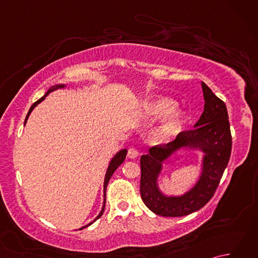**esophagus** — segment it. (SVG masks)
<instances>
[{"label": "esophagus", "instance_id": "1", "mask_svg": "<svg viewBox=\"0 0 258 258\" xmlns=\"http://www.w3.org/2000/svg\"><path fill=\"white\" fill-rule=\"evenodd\" d=\"M127 156L130 158H136L139 156V151L135 149V147H130L127 151Z\"/></svg>", "mask_w": 258, "mask_h": 258}]
</instances>
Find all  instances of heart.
Masks as SVG:
<instances>
[{
  "mask_svg": "<svg viewBox=\"0 0 258 258\" xmlns=\"http://www.w3.org/2000/svg\"><path fill=\"white\" fill-rule=\"evenodd\" d=\"M174 103L165 97L152 98L145 104L144 114L149 120H155L165 115L161 124L153 132V141L156 143L166 142L177 132L182 122V114L176 109H172Z\"/></svg>",
  "mask_w": 258,
  "mask_h": 258,
  "instance_id": "1",
  "label": "heart"
}]
</instances>
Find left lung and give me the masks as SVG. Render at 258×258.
<instances>
[{"label":"left lung","instance_id":"1","mask_svg":"<svg viewBox=\"0 0 258 258\" xmlns=\"http://www.w3.org/2000/svg\"><path fill=\"white\" fill-rule=\"evenodd\" d=\"M204 112L193 130L183 131L167 145L151 147L149 154L141 157V197L156 215L180 217L201 210L213 197L221 182L232 152V135L225 103L218 98L204 82ZM199 148L205 153L199 182L182 197H166L158 188L157 177L161 163L175 151Z\"/></svg>","mask_w":258,"mask_h":258}]
</instances>
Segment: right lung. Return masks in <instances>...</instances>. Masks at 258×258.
Here are the masks:
<instances>
[{"instance_id": "right-lung-1", "label": "right lung", "mask_w": 258, "mask_h": 258, "mask_svg": "<svg viewBox=\"0 0 258 258\" xmlns=\"http://www.w3.org/2000/svg\"><path fill=\"white\" fill-rule=\"evenodd\" d=\"M62 87H64V84H59V85H54V86H52L50 90H48L47 92H46V94L43 96V97H41L40 100L38 101H36L34 104H33V105L31 106V108H30V111H29V113H27V115H26V118H25V123H26V120H27V117H29V115L31 114V112L33 111V108H34L38 103H41L43 100H44V98L50 94L51 92H53V91H55V90H57V89H62ZM126 153H127V150H122V151H119L116 155H115L113 158H112V161H111V163H109V165H108V168H107V171H106V174H105V179H104V203H103V207H102V211H101V213L98 214L97 215V217L95 218L94 221L93 222H91L90 224H87V225H85L84 227H82V228H80V229H83V228H85V227H87V226H90L91 224H93L94 223L96 220H98V218H100L102 215H103V213H104V208H105V203H106V187H107V184H108V180H109V178L112 177V175H113V173L115 172V169H116L120 164H122L123 162H124V160H125V157H126Z\"/></svg>"}]
</instances>
